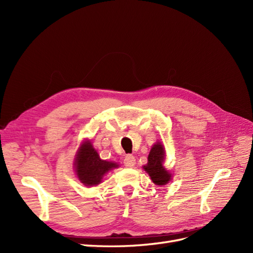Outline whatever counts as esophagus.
I'll return each instance as SVG.
<instances>
[{"label":"esophagus","mask_w":253,"mask_h":253,"mask_svg":"<svg viewBox=\"0 0 253 253\" xmlns=\"http://www.w3.org/2000/svg\"><path fill=\"white\" fill-rule=\"evenodd\" d=\"M124 164L126 168H133L136 164V159H135V156L134 155H131L128 154L125 157V160H124Z\"/></svg>","instance_id":"1"}]
</instances>
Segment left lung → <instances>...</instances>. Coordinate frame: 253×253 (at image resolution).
<instances>
[{
    "mask_svg": "<svg viewBox=\"0 0 253 253\" xmlns=\"http://www.w3.org/2000/svg\"><path fill=\"white\" fill-rule=\"evenodd\" d=\"M166 152L163 143L156 142L153 145L148 156V164L143 166L144 171L149 174L152 181L157 186L167 185L171 180L172 175L164 167Z\"/></svg>",
    "mask_w": 253,
    "mask_h": 253,
    "instance_id": "1",
    "label": "left lung"
}]
</instances>
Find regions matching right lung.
<instances>
[{
  "mask_svg": "<svg viewBox=\"0 0 253 253\" xmlns=\"http://www.w3.org/2000/svg\"><path fill=\"white\" fill-rule=\"evenodd\" d=\"M74 165L77 177L86 187L99 185L106 173L118 168L116 163L101 159L89 140L80 145Z\"/></svg>",
  "mask_w": 253,
  "mask_h": 253,
  "instance_id": "right-lung-1",
  "label": "right lung"
}]
</instances>
